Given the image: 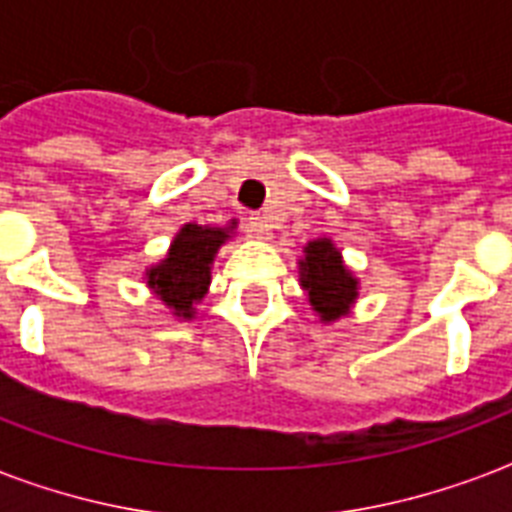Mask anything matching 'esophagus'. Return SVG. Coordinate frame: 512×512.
Here are the masks:
<instances>
[{"label":"esophagus","mask_w":512,"mask_h":512,"mask_svg":"<svg viewBox=\"0 0 512 512\" xmlns=\"http://www.w3.org/2000/svg\"><path fill=\"white\" fill-rule=\"evenodd\" d=\"M247 231L260 241L271 239V223H268V220H265V217H260V215L247 217Z\"/></svg>","instance_id":"obj_1"}]
</instances>
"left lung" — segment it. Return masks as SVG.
<instances>
[{
  "mask_svg": "<svg viewBox=\"0 0 512 512\" xmlns=\"http://www.w3.org/2000/svg\"><path fill=\"white\" fill-rule=\"evenodd\" d=\"M300 268V287L311 311L321 324H335L348 316L358 300V279L350 271L342 252L332 239H313L303 247V257L297 260Z\"/></svg>",
  "mask_w": 512,
  "mask_h": 512,
  "instance_id": "1",
  "label": "left lung"
}]
</instances>
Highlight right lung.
<instances>
[{
    "label": "right lung",
    "mask_w": 512,
    "mask_h": 512,
    "mask_svg": "<svg viewBox=\"0 0 512 512\" xmlns=\"http://www.w3.org/2000/svg\"><path fill=\"white\" fill-rule=\"evenodd\" d=\"M239 220L228 225L185 223L175 233L167 255L156 265L146 268V284L156 300L177 321L196 319V305L204 300L212 284V263L225 241L233 239Z\"/></svg>",
    "instance_id": "obj_1"
}]
</instances>
